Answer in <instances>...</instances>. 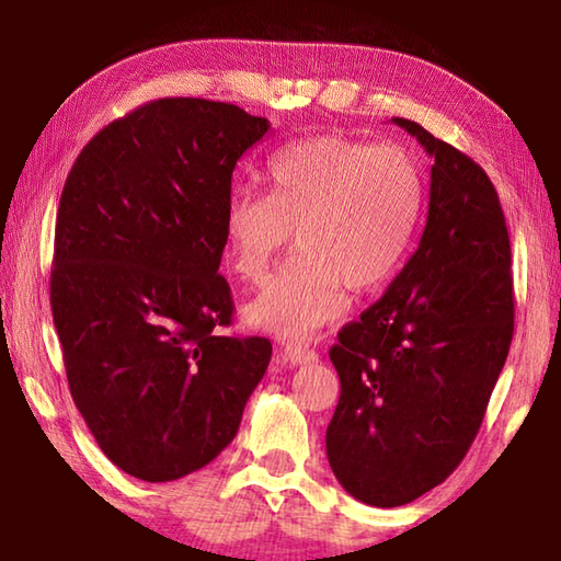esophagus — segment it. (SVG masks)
Wrapping results in <instances>:
<instances>
[{"instance_id": "34e87169", "label": "esophagus", "mask_w": 561, "mask_h": 561, "mask_svg": "<svg viewBox=\"0 0 561 561\" xmlns=\"http://www.w3.org/2000/svg\"><path fill=\"white\" fill-rule=\"evenodd\" d=\"M284 358H287L291 366H307V364H314L319 356H317V351L309 348V346L287 344V346H284Z\"/></svg>"}]
</instances>
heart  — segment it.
Instances as JSON below:
<instances>
[{
	"label": "heart",
	"instance_id": "1",
	"mask_svg": "<svg viewBox=\"0 0 561 561\" xmlns=\"http://www.w3.org/2000/svg\"><path fill=\"white\" fill-rule=\"evenodd\" d=\"M270 193L234 190L225 207L227 257L260 282L297 232L299 254L252 301L247 324L304 341L348 307V287L378 291L413 250L425 180L411 153L341 136L299 140L270 163Z\"/></svg>",
	"mask_w": 561,
	"mask_h": 561
}]
</instances>
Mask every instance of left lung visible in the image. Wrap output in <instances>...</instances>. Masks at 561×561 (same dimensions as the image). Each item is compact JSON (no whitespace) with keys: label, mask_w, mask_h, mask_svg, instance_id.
Masks as SVG:
<instances>
[{"label":"left lung","mask_w":561,"mask_h":561,"mask_svg":"<svg viewBox=\"0 0 561 561\" xmlns=\"http://www.w3.org/2000/svg\"><path fill=\"white\" fill-rule=\"evenodd\" d=\"M431 168L428 222L401 274L331 346L341 396L327 455L348 495L408 505L458 468L478 435L515 331L510 234L472 158L393 118Z\"/></svg>","instance_id":"left-lung-1"}]
</instances>
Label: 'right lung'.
Masks as SVG:
<instances>
[{"instance_id": "1", "label": "right lung", "mask_w": 561, "mask_h": 561, "mask_svg": "<svg viewBox=\"0 0 561 561\" xmlns=\"http://www.w3.org/2000/svg\"><path fill=\"white\" fill-rule=\"evenodd\" d=\"M270 121L158 99L93 136L66 178L51 314L73 403L106 458L148 482L205 468L232 443L272 358L232 321L220 270L232 170Z\"/></svg>"}]
</instances>
